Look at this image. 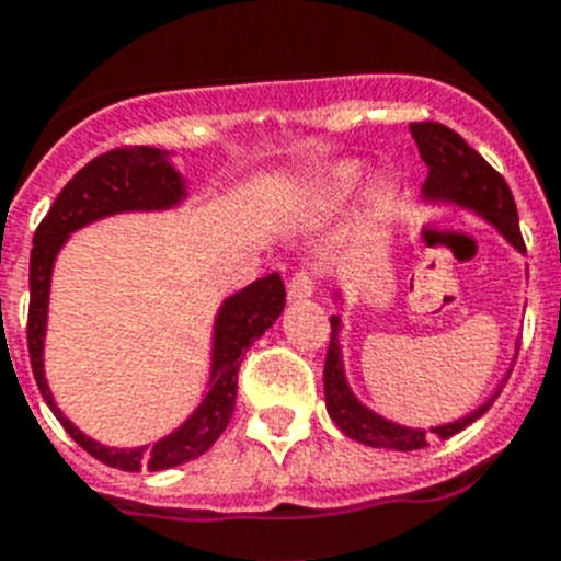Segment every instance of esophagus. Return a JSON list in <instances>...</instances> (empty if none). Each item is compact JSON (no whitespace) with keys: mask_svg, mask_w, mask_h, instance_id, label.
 <instances>
[{"mask_svg":"<svg viewBox=\"0 0 561 561\" xmlns=\"http://www.w3.org/2000/svg\"><path fill=\"white\" fill-rule=\"evenodd\" d=\"M317 271H308V267H302V271H296L294 276H290L288 282V296L294 299V302H302V299H308V296H313V290H317Z\"/></svg>","mask_w":561,"mask_h":561,"instance_id":"obj_1","label":"esophagus"}]
</instances>
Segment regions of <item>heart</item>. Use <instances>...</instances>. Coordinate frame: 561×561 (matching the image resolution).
I'll list each match as a JSON object with an SVG mask.
<instances>
[{
  "mask_svg": "<svg viewBox=\"0 0 561 561\" xmlns=\"http://www.w3.org/2000/svg\"><path fill=\"white\" fill-rule=\"evenodd\" d=\"M353 182H356V168L353 164H339V168L331 171L328 182H324V191L333 193V196H342V193H347V187Z\"/></svg>",
  "mask_w": 561,
  "mask_h": 561,
  "instance_id": "heart-1",
  "label": "heart"
}]
</instances>
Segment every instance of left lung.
<instances>
[{"label":"left lung","instance_id":"8db88e82","mask_svg":"<svg viewBox=\"0 0 561 561\" xmlns=\"http://www.w3.org/2000/svg\"><path fill=\"white\" fill-rule=\"evenodd\" d=\"M411 134L419 145V157L425 159L427 164V179L422 185L425 199L456 202L462 208L477 210L488 222L496 225L499 233L516 251H525L516 202H513V193L505 179H502V173L493 171L491 164L484 162L462 136L439 125V122H413ZM496 397L499 390L468 416L448 422V425L431 427V431L388 422L379 413L368 411L347 388L345 368H342V347H339V317H331V345H328V356H324V404H328V413L339 425V431L351 436V439L362 442V445L388 450L427 448L431 436L450 439L454 433L465 431L470 422H477Z\"/></svg>","mask_w":561,"mask_h":561}]
</instances>
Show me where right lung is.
Segmentation results:
<instances>
[{
	"instance_id": "add662e5",
	"label": "right lung",
	"mask_w": 561,
	"mask_h": 561,
	"mask_svg": "<svg viewBox=\"0 0 561 561\" xmlns=\"http://www.w3.org/2000/svg\"><path fill=\"white\" fill-rule=\"evenodd\" d=\"M182 199H185V182L171 164L168 150L148 148V145H125V148L107 150L84 164L56 196L48 216L33 233L31 308H27V353H31L33 379L39 385L42 399L48 402L50 411L70 433V439L102 465L119 470L176 468V465L191 462L205 454L222 436L233 416L239 365H242L244 351L285 310V282L279 273H267L225 299L214 328V365H210L208 393L185 425L159 439L157 445L105 448L91 436H84L77 425H70V419L56 408L54 397H50V388L45 382V365H42L50 273H54L56 253L73 230L96 222L102 216L125 214V210H164Z\"/></svg>"
}]
</instances>
